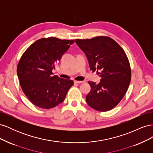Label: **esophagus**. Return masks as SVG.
<instances>
[{"label":"esophagus","instance_id":"1","mask_svg":"<svg viewBox=\"0 0 153 153\" xmlns=\"http://www.w3.org/2000/svg\"><path fill=\"white\" fill-rule=\"evenodd\" d=\"M74 83H75V84H82V83H84V82H83V81H76V80H75V81H74Z\"/></svg>","mask_w":153,"mask_h":153}]
</instances>
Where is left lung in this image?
<instances>
[{"instance_id": "8db88e82", "label": "left lung", "mask_w": 153, "mask_h": 153, "mask_svg": "<svg viewBox=\"0 0 153 153\" xmlns=\"http://www.w3.org/2000/svg\"><path fill=\"white\" fill-rule=\"evenodd\" d=\"M75 42L85 53L91 70H97L101 78L99 84L88 82L91 91L86 96L87 103L100 112L113 109L123 98L131 81V68L126 53L107 36L76 39Z\"/></svg>"}]
</instances>
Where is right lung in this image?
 I'll return each instance as SVG.
<instances>
[{
  "instance_id": "add662e5",
  "label": "right lung",
  "mask_w": 153,
  "mask_h": 153,
  "mask_svg": "<svg viewBox=\"0 0 153 153\" xmlns=\"http://www.w3.org/2000/svg\"><path fill=\"white\" fill-rule=\"evenodd\" d=\"M74 42L55 37L39 39L22 55L17 75L23 92L34 105L50 109L65 99L73 82L53 76L52 70Z\"/></svg>"
}]
</instances>
